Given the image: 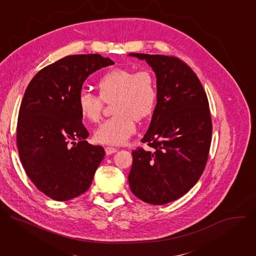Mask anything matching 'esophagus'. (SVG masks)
Segmentation results:
<instances>
[{
	"label": "esophagus",
	"instance_id": "obj_1",
	"mask_svg": "<svg viewBox=\"0 0 256 256\" xmlns=\"http://www.w3.org/2000/svg\"><path fill=\"white\" fill-rule=\"evenodd\" d=\"M118 152L116 148H112V147H105V153L106 155H112Z\"/></svg>",
	"mask_w": 256,
	"mask_h": 256
}]
</instances>
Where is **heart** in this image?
<instances>
[{"mask_svg":"<svg viewBox=\"0 0 256 256\" xmlns=\"http://www.w3.org/2000/svg\"><path fill=\"white\" fill-rule=\"evenodd\" d=\"M99 96L82 92L78 98V109L88 124L101 120L103 102L112 103L116 114L100 124L93 134L95 142L118 146L134 132L136 122L148 120L154 112L158 100V87L150 70L134 72L116 68L104 74L97 83Z\"/></svg>","mask_w":256,"mask_h":256,"instance_id":"heart-1","label":"heart"}]
</instances>
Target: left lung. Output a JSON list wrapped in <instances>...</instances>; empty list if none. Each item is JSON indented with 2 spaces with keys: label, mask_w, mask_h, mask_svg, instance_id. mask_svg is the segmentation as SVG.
<instances>
[{
  "label": "left lung",
  "mask_w": 256,
  "mask_h": 256,
  "mask_svg": "<svg viewBox=\"0 0 256 256\" xmlns=\"http://www.w3.org/2000/svg\"><path fill=\"white\" fill-rule=\"evenodd\" d=\"M156 75L158 100L142 142L132 151V192L144 202L165 204L184 196L202 174L212 140V120L204 88L194 70L174 56L130 54Z\"/></svg>",
  "instance_id": "left-lung-1"
}]
</instances>
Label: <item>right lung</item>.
<instances>
[{
	"mask_svg": "<svg viewBox=\"0 0 256 256\" xmlns=\"http://www.w3.org/2000/svg\"><path fill=\"white\" fill-rule=\"evenodd\" d=\"M114 64L100 54L68 56L40 70L26 88L17 124L20 160L32 184L54 200L87 192L104 158L101 146L86 140L78 98L91 74Z\"/></svg>",
	"mask_w": 256,
	"mask_h": 256,
	"instance_id": "add662e5",
	"label": "right lung"
}]
</instances>
